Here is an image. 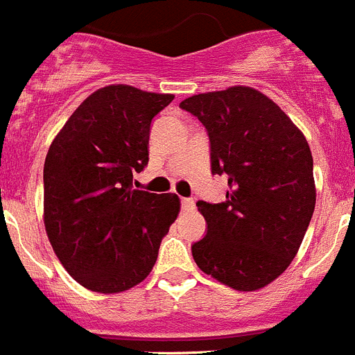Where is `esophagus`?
Listing matches in <instances>:
<instances>
[{
	"instance_id": "obj_1",
	"label": "esophagus",
	"mask_w": 355,
	"mask_h": 355,
	"mask_svg": "<svg viewBox=\"0 0 355 355\" xmlns=\"http://www.w3.org/2000/svg\"><path fill=\"white\" fill-rule=\"evenodd\" d=\"M180 203H182V209H184V210H193L194 209V201L191 200V198H182Z\"/></svg>"
}]
</instances>
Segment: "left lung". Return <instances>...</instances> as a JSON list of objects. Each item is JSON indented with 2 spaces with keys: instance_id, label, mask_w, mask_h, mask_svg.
Masks as SVG:
<instances>
[{
  "instance_id": "left-lung-1",
  "label": "left lung",
  "mask_w": 355,
  "mask_h": 355,
  "mask_svg": "<svg viewBox=\"0 0 355 355\" xmlns=\"http://www.w3.org/2000/svg\"><path fill=\"white\" fill-rule=\"evenodd\" d=\"M180 107L207 129L212 175L228 177L225 201L196 203L207 235L191 248L194 261L235 290L263 288L293 260L315 210L304 134L249 86L193 95Z\"/></svg>"
}]
</instances>
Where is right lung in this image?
<instances>
[{
  "label": "right lung",
  "instance_id": "1",
  "mask_svg": "<svg viewBox=\"0 0 355 355\" xmlns=\"http://www.w3.org/2000/svg\"><path fill=\"white\" fill-rule=\"evenodd\" d=\"M173 95L111 85L83 102L44 164V225L67 272L92 292L141 283L177 219V194L132 189L148 164L154 118Z\"/></svg>",
  "mask_w": 355,
  "mask_h": 355
}]
</instances>
